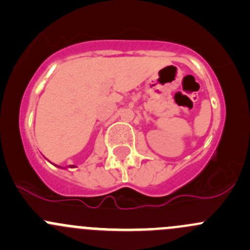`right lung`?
<instances>
[{
  "mask_svg": "<svg viewBox=\"0 0 250 250\" xmlns=\"http://www.w3.org/2000/svg\"><path fill=\"white\" fill-rule=\"evenodd\" d=\"M58 167H59V166H58ZM74 167H76V166H70V168H74ZM60 168V167H59Z\"/></svg>",
  "mask_w": 250,
  "mask_h": 250,
  "instance_id": "right-lung-1",
  "label": "right lung"
}]
</instances>
